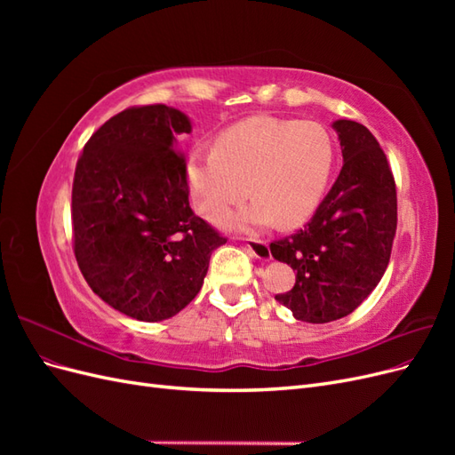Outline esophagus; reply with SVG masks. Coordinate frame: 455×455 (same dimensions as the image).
<instances>
[{
    "label": "esophagus",
    "mask_w": 455,
    "mask_h": 455,
    "mask_svg": "<svg viewBox=\"0 0 455 455\" xmlns=\"http://www.w3.org/2000/svg\"><path fill=\"white\" fill-rule=\"evenodd\" d=\"M246 249H249L251 254L254 258H258L259 261H269L271 259V252H269V246H267L266 241L249 239V241H246Z\"/></svg>",
    "instance_id": "1"
}]
</instances>
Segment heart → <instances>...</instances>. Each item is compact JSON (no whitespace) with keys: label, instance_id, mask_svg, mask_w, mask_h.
<instances>
[{"label":"heart","instance_id":"1","mask_svg":"<svg viewBox=\"0 0 455 455\" xmlns=\"http://www.w3.org/2000/svg\"><path fill=\"white\" fill-rule=\"evenodd\" d=\"M336 149L313 121L254 116L218 136L212 154H194L186 178L197 211L216 218L228 206L256 199L218 218L228 229L296 228L313 216L326 194Z\"/></svg>","mask_w":455,"mask_h":455}]
</instances>
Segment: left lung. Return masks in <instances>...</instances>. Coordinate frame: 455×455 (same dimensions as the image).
<instances>
[{
    "label": "left lung",
    "instance_id": "8db88e82",
    "mask_svg": "<svg viewBox=\"0 0 455 455\" xmlns=\"http://www.w3.org/2000/svg\"><path fill=\"white\" fill-rule=\"evenodd\" d=\"M343 167L311 222L275 241V259L296 271L291 292L275 299L294 319L323 324L347 316L381 281L396 231V189L387 157L364 125L332 123Z\"/></svg>",
    "mask_w": 455,
    "mask_h": 455
}]
</instances>
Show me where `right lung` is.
I'll list each match as a JSON object with an SVG mask.
<instances>
[{"instance_id": "1", "label": "right lung", "mask_w": 455, "mask_h": 455, "mask_svg": "<svg viewBox=\"0 0 455 455\" xmlns=\"http://www.w3.org/2000/svg\"><path fill=\"white\" fill-rule=\"evenodd\" d=\"M189 117L172 106L131 108L96 131L72 189L76 259L92 292L136 321L171 319L194 299L224 237L189 206L176 154Z\"/></svg>"}]
</instances>
